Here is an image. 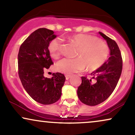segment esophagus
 I'll return each mask as SVG.
<instances>
[{
    "label": "esophagus",
    "instance_id": "esophagus-1",
    "mask_svg": "<svg viewBox=\"0 0 135 135\" xmlns=\"http://www.w3.org/2000/svg\"><path fill=\"white\" fill-rule=\"evenodd\" d=\"M65 77H66V80H69V79L71 78L72 76H71V75L66 74V75H65Z\"/></svg>",
    "mask_w": 135,
    "mask_h": 135
}]
</instances>
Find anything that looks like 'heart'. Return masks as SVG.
I'll return each mask as SVG.
<instances>
[{"label":"heart","instance_id":"obj_1","mask_svg":"<svg viewBox=\"0 0 135 135\" xmlns=\"http://www.w3.org/2000/svg\"><path fill=\"white\" fill-rule=\"evenodd\" d=\"M69 41L78 46L76 58H64L56 64L59 71L71 74L83 71L92 72L97 70L105 62L109 54L108 46L99 38L90 35L78 33L68 38ZM61 40L55 38L51 41L48 50L51 57L57 59L61 55Z\"/></svg>","mask_w":135,"mask_h":135}]
</instances>
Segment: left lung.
<instances>
[{
  "mask_svg": "<svg viewBox=\"0 0 135 135\" xmlns=\"http://www.w3.org/2000/svg\"><path fill=\"white\" fill-rule=\"evenodd\" d=\"M99 33L106 40L110 56L91 73L90 79L81 78L82 83L78 89V95L83 104L89 106L101 104L110 97L117 86L122 71V55L117 43L103 33Z\"/></svg>",
  "mask_w": 135,
  "mask_h": 135,
  "instance_id": "left-lung-1",
  "label": "left lung"
}]
</instances>
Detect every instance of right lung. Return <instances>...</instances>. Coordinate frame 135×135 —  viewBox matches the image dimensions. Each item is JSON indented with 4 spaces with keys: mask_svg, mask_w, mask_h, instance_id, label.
I'll use <instances>...</instances> for the list:
<instances>
[{
    "mask_svg": "<svg viewBox=\"0 0 135 135\" xmlns=\"http://www.w3.org/2000/svg\"><path fill=\"white\" fill-rule=\"evenodd\" d=\"M56 38L52 30L41 28L30 34L20 47L18 55V75L24 89L33 100L50 105L61 96L65 77L53 73L51 78L44 76V71L53 64L48 46Z\"/></svg>",
    "mask_w": 135,
    "mask_h": 135,
    "instance_id": "add662e5",
    "label": "right lung"
}]
</instances>
